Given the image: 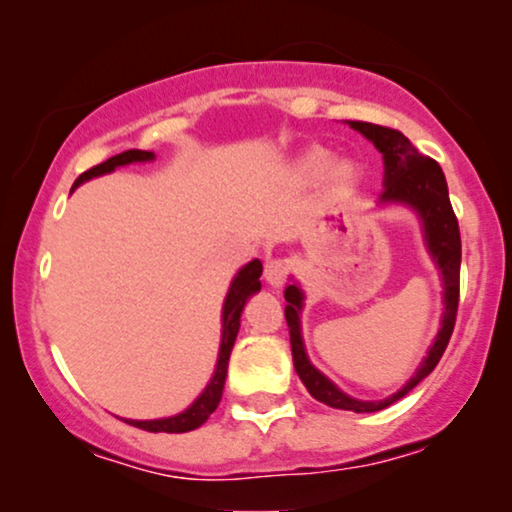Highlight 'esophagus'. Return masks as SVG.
Segmentation results:
<instances>
[{
	"label": "esophagus",
	"instance_id": "34e87169",
	"mask_svg": "<svg viewBox=\"0 0 512 512\" xmlns=\"http://www.w3.org/2000/svg\"><path fill=\"white\" fill-rule=\"evenodd\" d=\"M289 276V262L281 260V257H272V260L264 262V279L269 286H281Z\"/></svg>",
	"mask_w": 512,
	"mask_h": 512
}]
</instances>
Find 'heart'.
<instances>
[{"mask_svg": "<svg viewBox=\"0 0 512 512\" xmlns=\"http://www.w3.org/2000/svg\"><path fill=\"white\" fill-rule=\"evenodd\" d=\"M327 163H330V154L325 149H310L308 154H303L301 161H298V175L305 180H313L317 175L325 173ZM358 182V170L354 163L339 161L332 163L330 170H327V185H330V192L334 197H346L354 192Z\"/></svg>", "mask_w": 512, "mask_h": 512, "instance_id": "b5f03b06", "label": "heart"}]
</instances>
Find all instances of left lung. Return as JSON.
Listing matches in <instances>:
<instances>
[{
  "instance_id": "obj_1",
  "label": "left lung",
  "mask_w": 512,
  "mask_h": 512,
  "mask_svg": "<svg viewBox=\"0 0 512 512\" xmlns=\"http://www.w3.org/2000/svg\"><path fill=\"white\" fill-rule=\"evenodd\" d=\"M349 125L354 127L356 132H361L363 137L370 139V142L375 144V149L383 154L385 190L380 199H383V202H404L419 211L421 221H424L428 250H431L433 260L438 262L445 284V315L436 342L428 349V356L424 358V363H421V368L416 370L414 378H411L397 395L387 397L383 402H358V399L337 390L320 370L310 366L303 349L301 322H298V310H301L303 305V293L298 291V286H289V289L284 291L286 303H289L286 305L284 315L291 334L293 366H296V373L301 375L303 385L308 387V392L317 399V402L327 404V407L366 414V411H380L390 407L397 399L409 395V392L438 366L440 356L448 349L452 330H455L457 305H460L462 240L460 226H457V216L450 204L448 182H445V175L438 163L433 161L431 156H424L421 151H416L409 139L404 137L402 132H397V129L373 125V122H349Z\"/></svg>"
}]
</instances>
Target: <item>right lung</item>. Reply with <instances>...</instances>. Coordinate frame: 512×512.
<instances>
[{
    "label": "right lung",
    "instance_id": "add662e5",
    "mask_svg": "<svg viewBox=\"0 0 512 512\" xmlns=\"http://www.w3.org/2000/svg\"><path fill=\"white\" fill-rule=\"evenodd\" d=\"M154 154L151 151H142V149H129L122 151L108 161L98 163V166L88 168L86 173H81L76 178L74 187L81 185L84 180L96 178V175L110 173L117 166H127V163L134 161H151ZM260 274H262V262L260 260H252L250 264H245L240 269L236 279H233L231 291H228L226 303H223V332H221V351H219V363H216L214 370V378L207 385V390L197 397V402L192 404L190 409H185L182 414L170 416V419H156V421H132L125 419L127 424L142 428V431H151V433H187V431H195L209 419L211 411L219 407L221 395H223V383H226V373H228V358H231V349L236 344L238 330H240V313H243L245 303L252 293L260 291Z\"/></svg>",
    "mask_w": 512,
    "mask_h": 512
}]
</instances>
